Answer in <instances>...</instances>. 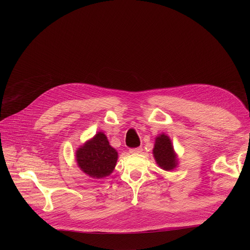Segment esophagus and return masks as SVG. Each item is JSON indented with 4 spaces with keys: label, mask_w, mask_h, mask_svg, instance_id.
<instances>
[{
    "label": "esophagus",
    "mask_w": 250,
    "mask_h": 250,
    "mask_svg": "<svg viewBox=\"0 0 250 250\" xmlns=\"http://www.w3.org/2000/svg\"><path fill=\"white\" fill-rule=\"evenodd\" d=\"M143 151V149L140 148H134V149H129V153H133V154H137V153H141Z\"/></svg>",
    "instance_id": "esophagus-1"
}]
</instances>
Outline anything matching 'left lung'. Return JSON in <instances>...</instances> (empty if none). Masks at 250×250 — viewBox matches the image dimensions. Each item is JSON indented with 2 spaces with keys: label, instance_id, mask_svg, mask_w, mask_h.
<instances>
[{
  "label": "left lung",
  "instance_id": "obj_1",
  "mask_svg": "<svg viewBox=\"0 0 250 250\" xmlns=\"http://www.w3.org/2000/svg\"><path fill=\"white\" fill-rule=\"evenodd\" d=\"M153 156L156 163L165 171H171L178 166L179 159L172 142L169 136L164 133L158 135L155 139Z\"/></svg>",
  "mask_w": 250,
  "mask_h": 250
}]
</instances>
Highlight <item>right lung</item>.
I'll return each mask as SVG.
<instances>
[{
    "instance_id": "right-lung-1",
    "label": "right lung",
    "mask_w": 250,
    "mask_h": 250,
    "mask_svg": "<svg viewBox=\"0 0 250 250\" xmlns=\"http://www.w3.org/2000/svg\"><path fill=\"white\" fill-rule=\"evenodd\" d=\"M76 162L89 177L100 179L109 176L115 168L118 153L109 145L107 137L98 132L76 150Z\"/></svg>"
}]
</instances>
